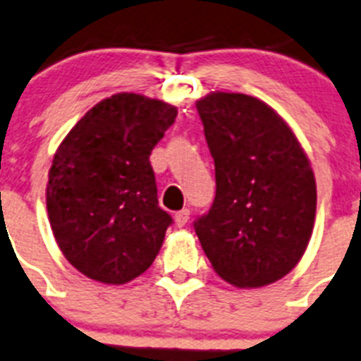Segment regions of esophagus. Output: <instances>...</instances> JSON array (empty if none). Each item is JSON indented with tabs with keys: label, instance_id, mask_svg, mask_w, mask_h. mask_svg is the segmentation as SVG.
I'll list each match as a JSON object with an SVG mask.
<instances>
[{
	"label": "esophagus",
	"instance_id": "obj_1",
	"mask_svg": "<svg viewBox=\"0 0 361 361\" xmlns=\"http://www.w3.org/2000/svg\"><path fill=\"white\" fill-rule=\"evenodd\" d=\"M189 214H190L189 209H181V211H178V213L174 214L176 226H178V227H183V226H185V224L189 222Z\"/></svg>",
	"mask_w": 361,
	"mask_h": 361
}]
</instances>
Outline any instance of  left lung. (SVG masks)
I'll return each mask as SVG.
<instances>
[{
	"mask_svg": "<svg viewBox=\"0 0 361 361\" xmlns=\"http://www.w3.org/2000/svg\"><path fill=\"white\" fill-rule=\"evenodd\" d=\"M216 196L195 231L214 271L237 288L290 274L316 218V178L288 123L257 97L213 92L196 101Z\"/></svg>",
	"mask_w": 361,
	"mask_h": 361,
	"instance_id": "obj_1",
	"label": "left lung"
}]
</instances>
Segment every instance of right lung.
Instances as JSON below:
<instances>
[{"mask_svg": "<svg viewBox=\"0 0 361 361\" xmlns=\"http://www.w3.org/2000/svg\"><path fill=\"white\" fill-rule=\"evenodd\" d=\"M178 110L117 93L87 110L53 157L45 204L69 264L104 284L145 274L161 250L171 214L157 205L154 150Z\"/></svg>", "mask_w": 361, "mask_h": 361, "instance_id": "1", "label": "right lung"}]
</instances>
